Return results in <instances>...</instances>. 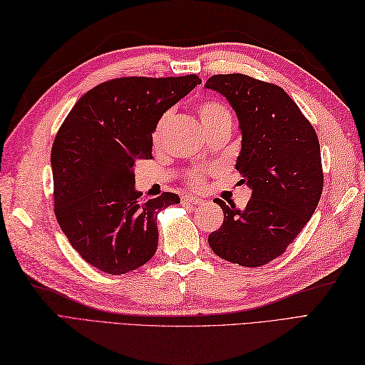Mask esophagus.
Returning <instances> with one entry per match:
<instances>
[{
    "mask_svg": "<svg viewBox=\"0 0 365 365\" xmlns=\"http://www.w3.org/2000/svg\"><path fill=\"white\" fill-rule=\"evenodd\" d=\"M182 201L184 202H189V204H193V206H201V204L204 202V200L200 198V197H184Z\"/></svg>",
    "mask_w": 365,
    "mask_h": 365,
    "instance_id": "obj_1",
    "label": "esophagus"
}]
</instances>
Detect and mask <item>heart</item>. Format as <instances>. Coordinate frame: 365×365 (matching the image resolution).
I'll use <instances>...</instances> for the list:
<instances>
[{"label": "heart", "instance_id": "obj_1", "mask_svg": "<svg viewBox=\"0 0 365 365\" xmlns=\"http://www.w3.org/2000/svg\"><path fill=\"white\" fill-rule=\"evenodd\" d=\"M198 114H200V119H201L204 127H209V125H212V123L220 122V120H230V113L226 108V105L218 102V101H206V102L200 103L198 105ZM168 118H170V113L167 111L161 115V118L158 119L156 125H155V131H153V142H155V144L159 140V138H161L163 130L165 127ZM193 178H195V181H197V182H201L202 176H201V173H197Z\"/></svg>", "mask_w": 365, "mask_h": 365}]
</instances>
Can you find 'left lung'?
Instances as JSON below:
<instances>
[{
  "label": "left lung",
  "instance_id": "obj_1",
  "mask_svg": "<svg viewBox=\"0 0 365 365\" xmlns=\"http://www.w3.org/2000/svg\"><path fill=\"white\" fill-rule=\"evenodd\" d=\"M204 86L225 96L237 113L242 150L235 167L252 190L242 210L215 200L225 220L209 246L221 259L257 268L285 252L317 207L324 187L319 139L277 85L218 74Z\"/></svg>",
  "mask_w": 365,
  "mask_h": 365
}]
</instances>
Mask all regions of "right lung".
<instances>
[{
    "label": "right lung",
    "instance_id": "add662e5",
    "mask_svg": "<svg viewBox=\"0 0 365 365\" xmlns=\"http://www.w3.org/2000/svg\"><path fill=\"white\" fill-rule=\"evenodd\" d=\"M200 83L195 74L113 78L80 97L61 123L51 153L54 212L94 268L119 275L155 255L158 213L180 197L164 192L140 202L135 164L152 159L158 119Z\"/></svg>",
    "mask_w": 365,
    "mask_h": 365
}]
</instances>
